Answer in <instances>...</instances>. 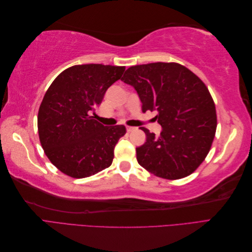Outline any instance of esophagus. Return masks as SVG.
Here are the masks:
<instances>
[{"mask_svg": "<svg viewBox=\"0 0 252 252\" xmlns=\"http://www.w3.org/2000/svg\"><path fill=\"white\" fill-rule=\"evenodd\" d=\"M126 129H127V131H128V132H131V131L135 130L136 128H135V127H132V126H127V127H126Z\"/></svg>", "mask_w": 252, "mask_h": 252, "instance_id": "34e87169", "label": "esophagus"}]
</instances>
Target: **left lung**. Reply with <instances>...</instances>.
Here are the masks:
<instances>
[{
	"mask_svg": "<svg viewBox=\"0 0 252 252\" xmlns=\"http://www.w3.org/2000/svg\"><path fill=\"white\" fill-rule=\"evenodd\" d=\"M121 80L134 87L143 112H158L156 119L163 128L158 138L141 128L147 138L136 148L139 164L167 180L195 171L207 157L217 130L216 105L204 82L173 62L131 66Z\"/></svg>",
	"mask_w": 252,
	"mask_h": 252,
	"instance_id": "8db88e82",
	"label": "left lung"
}]
</instances>
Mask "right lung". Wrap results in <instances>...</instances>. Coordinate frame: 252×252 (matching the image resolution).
Instances as JSON below:
<instances>
[{
	"mask_svg": "<svg viewBox=\"0 0 252 252\" xmlns=\"http://www.w3.org/2000/svg\"><path fill=\"white\" fill-rule=\"evenodd\" d=\"M125 66L74 65L61 72L45 94L37 113V131L45 155L74 179L88 178L111 165L124 125L104 126L93 117L96 106Z\"/></svg>",
	"mask_w": 252,
	"mask_h": 252,
	"instance_id": "1",
	"label": "right lung"
}]
</instances>
